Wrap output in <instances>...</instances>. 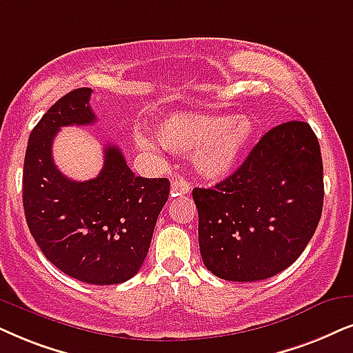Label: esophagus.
Instances as JSON below:
<instances>
[{
  "label": "esophagus",
  "mask_w": 353,
  "mask_h": 353,
  "mask_svg": "<svg viewBox=\"0 0 353 353\" xmlns=\"http://www.w3.org/2000/svg\"><path fill=\"white\" fill-rule=\"evenodd\" d=\"M190 189H192L190 184L184 179V177H176V179L171 182V195H172V197H176V195L189 194Z\"/></svg>",
  "instance_id": "esophagus-1"
}]
</instances>
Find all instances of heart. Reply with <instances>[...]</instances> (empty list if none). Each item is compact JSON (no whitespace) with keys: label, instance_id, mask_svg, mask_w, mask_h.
<instances>
[{"label":"heart","instance_id":"1","mask_svg":"<svg viewBox=\"0 0 353 353\" xmlns=\"http://www.w3.org/2000/svg\"><path fill=\"white\" fill-rule=\"evenodd\" d=\"M159 145L172 153L194 151V166L208 181L225 179L238 166L254 135L248 117L220 114H174L154 130Z\"/></svg>","mask_w":353,"mask_h":353}]
</instances>
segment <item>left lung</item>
<instances>
[{"label": "left lung", "instance_id": "8db88e82", "mask_svg": "<svg viewBox=\"0 0 353 353\" xmlns=\"http://www.w3.org/2000/svg\"><path fill=\"white\" fill-rule=\"evenodd\" d=\"M199 246L213 275L231 282L270 279L300 257L323 213V158L310 123L272 128L231 176L195 187Z\"/></svg>", "mask_w": 353, "mask_h": 353}]
</instances>
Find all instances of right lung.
I'll list each match as a JSON object with an SVG mask.
<instances>
[{"instance_id": "1", "label": "right lung", "mask_w": 353, "mask_h": 353, "mask_svg": "<svg viewBox=\"0 0 353 353\" xmlns=\"http://www.w3.org/2000/svg\"><path fill=\"white\" fill-rule=\"evenodd\" d=\"M91 88L58 99L30 132L22 174V205L35 243L63 274L92 285L127 282L148 254L156 220L168 202L166 177L135 176L117 146L89 181L68 179L55 166L52 143L68 125L96 122Z\"/></svg>"}]
</instances>
